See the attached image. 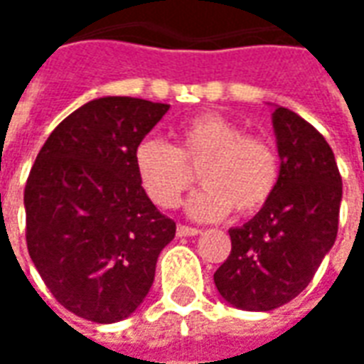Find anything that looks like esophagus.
<instances>
[{
    "instance_id": "34e87169",
    "label": "esophagus",
    "mask_w": 364,
    "mask_h": 364,
    "mask_svg": "<svg viewBox=\"0 0 364 364\" xmlns=\"http://www.w3.org/2000/svg\"><path fill=\"white\" fill-rule=\"evenodd\" d=\"M199 232V228H193V226L187 225H177V236H197Z\"/></svg>"
}]
</instances>
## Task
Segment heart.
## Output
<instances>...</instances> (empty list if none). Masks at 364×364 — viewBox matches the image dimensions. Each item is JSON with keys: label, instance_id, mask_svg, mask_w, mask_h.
<instances>
[{"label": "heart", "instance_id": "obj_1", "mask_svg": "<svg viewBox=\"0 0 364 364\" xmlns=\"http://www.w3.org/2000/svg\"><path fill=\"white\" fill-rule=\"evenodd\" d=\"M134 164L147 197L161 208L177 207L199 171L205 189L189 200V213L200 220L223 218L230 208L238 217L254 215L279 181L278 151L270 141L213 112L183 124L175 146L156 138L139 141Z\"/></svg>", "mask_w": 364, "mask_h": 364}]
</instances>
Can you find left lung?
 <instances>
[{
	"instance_id": "1",
	"label": "left lung",
	"mask_w": 364,
	"mask_h": 364,
	"mask_svg": "<svg viewBox=\"0 0 364 364\" xmlns=\"http://www.w3.org/2000/svg\"><path fill=\"white\" fill-rule=\"evenodd\" d=\"M279 181L268 205L230 228V254L215 272L230 306L270 311L299 296L311 282L339 228L343 183L331 147L288 108L274 110Z\"/></svg>"
}]
</instances>
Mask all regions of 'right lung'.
I'll return each mask as SVG.
<instances>
[{
  "label": "right lung",
  "mask_w": 364,
  "mask_h": 364,
  "mask_svg": "<svg viewBox=\"0 0 364 364\" xmlns=\"http://www.w3.org/2000/svg\"><path fill=\"white\" fill-rule=\"evenodd\" d=\"M169 104L106 96L53 129L25 185V238L58 304L96 323L134 314L175 223L149 200L134 151Z\"/></svg>",
  "instance_id": "add662e5"
}]
</instances>
